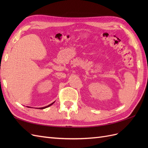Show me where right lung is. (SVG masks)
Returning <instances> with one entry per match:
<instances>
[{"label":"right lung","mask_w":148,"mask_h":148,"mask_svg":"<svg viewBox=\"0 0 148 148\" xmlns=\"http://www.w3.org/2000/svg\"><path fill=\"white\" fill-rule=\"evenodd\" d=\"M55 102V101L54 102H52V103H51V104H49V105H48V106H45V107H39V109H46V108H47V107H49V106H51V105H52L53 104V103H54ZM29 107V108H30V107ZM38 109V108H37Z\"/></svg>","instance_id":"1"}]
</instances>
